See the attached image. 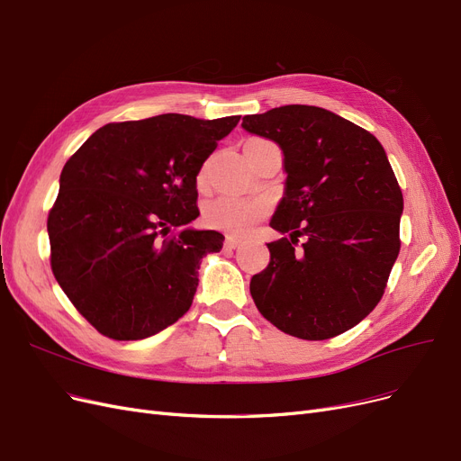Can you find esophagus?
<instances>
[{
    "mask_svg": "<svg viewBox=\"0 0 461 461\" xmlns=\"http://www.w3.org/2000/svg\"><path fill=\"white\" fill-rule=\"evenodd\" d=\"M241 245H243L241 237H237V235H228L226 237V247L228 249H237V247H241Z\"/></svg>",
    "mask_w": 461,
    "mask_h": 461,
    "instance_id": "esophagus-1",
    "label": "esophagus"
}]
</instances>
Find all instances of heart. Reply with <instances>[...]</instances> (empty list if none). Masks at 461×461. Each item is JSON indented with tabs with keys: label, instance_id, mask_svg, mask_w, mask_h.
<instances>
[{
	"label": "heart",
	"instance_id": "heart-1",
	"mask_svg": "<svg viewBox=\"0 0 461 461\" xmlns=\"http://www.w3.org/2000/svg\"><path fill=\"white\" fill-rule=\"evenodd\" d=\"M266 204L262 201L220 195L204 207V220L211 228L245 235L264 218Z\"/></svg>",
	"mask_w": 461,
	"mask_h": 461
}]
</instances>
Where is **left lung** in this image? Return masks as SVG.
Instances as JSON below:
<instances>
[{
    "instance_id": "left-lung-1",
    "label": "left lung",
    "mask_w": 461,
    "mask_h": 461,
    "mask_svg": "<svg viewBox=\"0 0 461 461\" xmlns=\"http://www.w3.org/2000/svg\"><path fill=\"white\" fill-rule=\"evenodd\" d=\"M247 132L283 151L285 194L269 226V264L250 279L279 330L327 339L378 305L399 257L402 194L378 139L325 108L291 104L245 115ZM306 240L295 249L297 237Z\"/></svg>"
}]
</instances>
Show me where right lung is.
Here are the masks:
<instances>
[{
  "label": "right lung",
  "instance_id": "1",
  "mask_svg": "<svg viewBox=\"0 0 461 461\" xmlns=\"http://www.w3.org/2000/svg\"><path fill=\"white\" fill-rule=\"evenodd\" d=\"M240 115L163 113L108 123L66 161L49 212L50 267L66 296L112 339H144L194 302L197 269L224 235L194 230L197 175Z\"/></svg>",
  "mask_w": 461,
  "mask_h": 461
}]
</instances>
